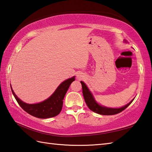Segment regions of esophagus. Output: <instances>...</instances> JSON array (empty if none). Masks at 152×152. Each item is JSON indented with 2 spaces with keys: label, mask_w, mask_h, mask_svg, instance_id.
<instances>
[{
  "label": "esophagus",
  "mask_w": 152,
  "mask_h": 152,
  "mask_svg": "<svg viewBox=\"0 0 152 152\" xmlns=\"http://www.w3.org/2000/svg\"><path fill=\"white\" fill-rule=\"evenodd\" d=\"M78 78H80V76H78Z\"/></svg>",
  "instance_id": "obj_1"
}]
</instances>
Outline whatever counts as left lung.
<instances>
[{
  "instance_id": "1",
  "label": "left lung",
  "mask_w": 152,
  "mask_h": 152,
  "mask_svg": "<svg viewBox=\"0 0 152 152\" xmlns=\"http://www.w3.org/2000/svg\"><path fill=\"white\" fill-rule=\"evenodd\" d=\"M82 84V93H83L84 98L85 100V102L86 104L88 107H89V109L92 110V111L94 112L97 114H101V115H114L117 114L118 113L122 112L123 110H125L127 107L129 106V105L130 104L133 100L131 101L130 102L126 105L125 106L120 107V108H110V107H106L102 106L100 105H99L98 103H96V102L94 100L92 94L88 90V87L86 86L83 82H80Z\"/></svg>"
}]
</instances>
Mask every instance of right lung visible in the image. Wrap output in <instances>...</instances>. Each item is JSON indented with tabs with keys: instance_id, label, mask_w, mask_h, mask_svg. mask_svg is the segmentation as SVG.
Wrapping results in <instances>:
<instances>
[{
	"instance_id": "right-lung-1",
	"label": "right lung",
	"mask_w": 152,
	"mask_h": 152,
	"mask_svg": "<svg viewBox=\"0 0 152 152\" xmlns=\"http://www.w3.org/2000/svg\"><path fill=\"white\" fill-rule=\"evenodd\" d=\"M74 80H75V78L74 77H72L63 82L47 100L35 104H28L23 102L16 96L12 89V87H11V90L18 104L24 111L32 116L45 119V118L54 117L60 114L62 110L63 100H64L66 93L72 82Z\"/></svg>"
}]
</instances>
